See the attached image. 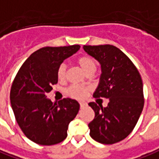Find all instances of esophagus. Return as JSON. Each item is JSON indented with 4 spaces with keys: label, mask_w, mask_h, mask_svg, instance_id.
Masks as SVG:
<instances>
[{
    "label": "esophagus",
    "mask_w": 159,
    "mask_h": 159,
    "mask_svg": "<svg viewBox=\"0 0 159 159\" xmlns=\"http://www.w3.org/2000/svg\"><path fill=\"white\" fill-rule=\"evenodd\" d=\"M80 107L81 108H83V107H84L85 106H86V103H84V102H80Z\"/></svg>",
    "instance_id": "obj_1"
}]
</instances>
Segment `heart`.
<instances>
[{
    "label": "heart",
    "mask_w": 159,
    "mask_h": 159,
    "mask_svg": "<svg viewBox=\"0 0 159 159\" xmlns=\"http://www.w3.org/2000/svg\"><path fill=\"white\" fill-rule=\"evenodd\" d=\"M77 64L80 66L82 70L85 74L90 72H95L97 69V61L94 58H92L90 55H83L77 59ZM66 71L67 67L66 65L62 63L61 64L57 69V77L58 79L62 81L66 77ZM88 89L85 87H82L79 85H71L66 90V94L73 98H83L87 93Z\"/></svg>",
    "instance_id": "obj_1"
}]
</instances>
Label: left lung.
<instances>
[{
    "instance_id": "left-lung-1",
    "label": "left lung",
    "mask_w": 159,
    "mask_h": 159,
    "mask_svg": "<svg viewBox=\"0 0 159 159\" xmlns=\"http://www.w3.org/2000/svg\"><path fill=\"white\" fill-rule=\"evenodd\" d=\"M84 49L101 65L93 97L109 98L107 107L89 103L95 112L88 125L90 135L100 143L113 144L125 139L139 120L144 105L143 81L134 63L116 47L84 46Z\"/></svg>"
}]
</instances>
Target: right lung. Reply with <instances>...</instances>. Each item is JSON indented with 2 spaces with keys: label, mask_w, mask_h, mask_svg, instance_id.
<instances>
[{
  "label": "right lung",
  "mask_w": 159,
  "mask_h": 159,
  "mask_svg": "<svg viewBox=\"0 0 159 159\" xmlns=\"http://www.w3.org/2000/svg\"><path fill=\"white\" fill-rule=\"evenodd\" d=\"M79 49V45L40 48L30 54L15 77L11 107L20 129L35 143H61L68 135L69 124L78 113L76 100L67 98L52 103L46 94L58 83V67Z\"/></svg>",
  "instance_id": "add662e5"
}]
</instances>
